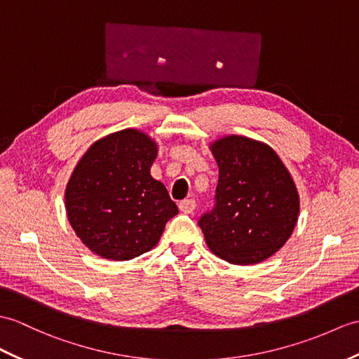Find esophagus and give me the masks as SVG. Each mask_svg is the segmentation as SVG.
Wrapping results in <instances>:
<instances>
[{
    "mask_svg": "<svg viewBox=\"0 0 359 359\" xmlns=\"http://www.w3.org/2000/svg\"><path fill=\"white\" fill-rule=\"evenodd\" d=\"M179 210L185 214H193L196 210V200L194 198H185L179 203Z\"/></svg>",
    "mask_w": 359,
    "mask_h": 359,
    "instance_id": "esophagus-1",
    "label": "esophagus"
}]
</instances>
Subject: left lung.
Segmentation results:
<instances>
[{"label":"left lung","mask_w":359,"mask_h":359,"mask_svg":"<svg viewBox=\"0 0 359 359\" xmlns=\"http://www.w3.org/2000/svg\"><path fill=\"white\" fill-rule=\"evenodd\" d=\"M219 165L214 205L198 219L211 251L232 264H255L286 243L298 220L295 183L268 145L228 136L211 145Z\"/></svg>","instance_id":"obj_1"}]
</instances>
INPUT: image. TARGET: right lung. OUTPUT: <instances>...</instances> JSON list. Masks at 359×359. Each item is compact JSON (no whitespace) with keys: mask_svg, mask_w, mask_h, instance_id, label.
I'll list each match as a JSON object with an SVG mask.
<instances>
[{"mask_svg":"<svg viewBox=\"0 0 359 359\" xmlns=\"http://www.w3.org/2000/svg\"><path fill=\"white\" fill-rule=\"evenodd\" d=\"M157 145L137 130L95 142L65 189L67 217L90 251L122 262L148 252L179 212L149 174Z\"/></svg>","mask_w":359,"mask_h":359,"instance_id":"obj_1","label":"right lung"}]
</instances>
